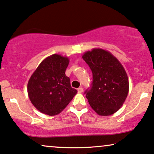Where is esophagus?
Wrapping results in <instances>:
<instances>
[{"label": "esophagus", "instance_id": "34e87169", "mask_svg": "<svg viewBox=\"0 0 154 154\" xmlns=\"http://www.w3.org/2000/svg\"><path fill=\"white\" fill-rule=\"evenodd\" d=\"M77 91H78V93H82L83 91V88L82 87H79L78 89H77Z\"/></svg>", "mask_w": 154, "mask_h": 154}]
</instances>
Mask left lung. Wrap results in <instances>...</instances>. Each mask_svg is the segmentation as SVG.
<instances>
[{
    "label": "left lung",
    "mask_w": 154,
    "mask_h": 154,
    "mask_svg": "<svg viewBox=\"0 0 154 154\" xmlns=\"http://www.w3.org/2000/svg\"><path fill=\"white\" fill-rule=\"evenodd\" d=\"M82 58L93 76L91 88L85 92L89 104L99 115H112L122 107L129 93V79L123 65L101 48L85 52Z\"/></svg>",
    "instance_id": "8db88e82"
}]
</instances>
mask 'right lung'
I'll list each match as a JSON object with an SVG mask.
<instances>
[{
	"label": "right lung",
	"mask_w": 154,
	"mask_h": 154,
	"mask_svg": "<svg viewBox=\"0 0 154 154\" xmlns=\"http://www.w3.org/2000/svg\"><path fill=\"white\" fill-rule=\"evenodd\" d=\"M69 63L67 57L52 54L42 60L31 75L27 87L28 97L41 113L57 115L77 94L65 75Z\"/></svg>",
	"instance_id": "add662e5"
}]
</instances>
